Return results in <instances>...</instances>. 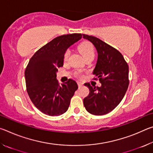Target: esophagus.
<instances>
[{
	"mask_svg": "<svg viewBox=\"0 0 153 153\" xmlns=\"http://www.w3.org/2000/svg\"><path fill=\"white\" fill-rule=\"evenodd\" d=\"M77 85H78V86H79V87H81V86H82V85H83V84L82 82H77Z\"/></svg>",
	"mask_w": 153,
	"mask_h": 153,
	"instance_id": "obj_1",
	"label": "esophagus"
}]
</instances>
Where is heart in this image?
Instances as JSON below:
<instances>
[{"mask_svg": "<svg viewBox=\"0 0 153 153\" xmlns=\"http://www.w3.org/2000/svg\"><path fill=\"white\" fill-rule=\"evenodd\" d=\"M78 50L81 53L85 59L89 57H94V47L91 42H88V41H85V42H82L78 46ZM69 55H70V51L69 49H67L63 55V61L65 62L68 60Z\"/></svg>", "mask_w": 153, "mask_h": 153, "instance_id": "1", "label": "heart"}]
</instances>
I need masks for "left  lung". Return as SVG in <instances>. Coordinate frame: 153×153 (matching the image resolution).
<instances>
[{"label":"left lung","mask_w":153,"mask_h":153,"mask_svg":"<svg viewBox=\"0 0 153 153\" xmlns=\"http://www.w3.org/2000/svg\"><path fill=\"white\" fill-rule=\"evenodd\" d=\"M97 48L98 60L93 74L99 80L101 86H92L84 98V105L88 112L102 115L113 111L120 104L129 86V67L120 51L94 36L82 34Z\"/></svg>","instance_id":"obj_1"}]
</instances>
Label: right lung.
<instances>
[{
  "instance_id": "right-lung-1",
  "label": "right lung",
  "mask_w": 153,
  "mask_h": 153,
  "mask_svg": "<svg viewBox=\"0 0 153 153\" xmlns=\"http://www.w3.org/2000/svg\"><path fill=\"white\" fill-rule=\"evenodd\" d=\"M82 36L71 33L54 38L36 52L25 68L27 94L35 107L46 115L58 116L65 113L78 88L73 79L60 86L56 77L58 68L63 65L65 52Z\"/></svg>"
}]
</instances>
